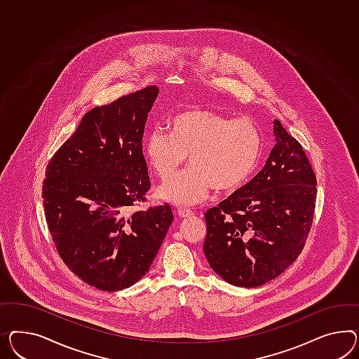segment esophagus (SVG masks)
<instances>
[{"instance_id": "obj_1", "label": "esophagus", "mask_w": 359, "mask_h": 359, "mask_svg": "<svg viewBox=\"0 0 359 359\" xmlns=\"http://www.w3.org/2000/svg\"><path fill=\"white\" fill-rule=\"evenodd\" d=\"M176 213H177V215H179L180 218H188V217H192V215H194V212H192L191 209H183V208H179Z\"/></svg>"}]
</instances>
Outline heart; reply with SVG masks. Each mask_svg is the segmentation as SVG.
<instances>
[{
    "label": "heart",
    "mask_w": 359,
    "mask_h": 359,
    "mask_svg": "<svg viewBox=\"0 0 359 359\" xmlns=\"http://www.w3.org/2000/svg\"><path fill=\"white\" fill-rule=\"evenodd\" d=\"M171 135L151 130L145 140L149 165L158 177L168 180L182 165L187 172L162 185L161 198L176 205L203 201L213 188L230 192L247 182L260 161L262 136L248 118L226 116L217 111L194 108L172 117Z\"/></svg>",
    "instance_id": "obj_1"
}]
</instances>
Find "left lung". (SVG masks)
Listing matches in <instances>:
<instances>
[{"mask_svg":"<svg viewBox=\"0 0 359 359\" xmlns=\"http://www.w3.org/2000/svg\"><path fill=\"white\" fill-rule=\"evenodd\" d=\"M276 145L262 171L205 213L204 253L223 280L257 287L298 259L316 205V176L301 144L274 120Z\"/></svg>","mask_w":359,"mask_h":359,"instance_id":"1","label":"left lung"}]
</instances>
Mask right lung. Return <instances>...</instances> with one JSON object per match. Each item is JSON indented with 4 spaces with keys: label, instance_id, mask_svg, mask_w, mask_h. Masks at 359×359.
I'll use <instances>...</instances> for the list:
<instances>
[{
    "label": "right lung",
    "instance_id": "1",
    "mask_svg": "<svg viewBox=\"0 0 359 359\" xmlns=\"http://www.w3.org/2000/svg\"><path fill=\"white\" fill-rule=\"evenodd\" d=\"M158 91L146 86L90 109L46 168L43 204L58 256L99 290L141 280L174 219L168 204L130 213L151 185L142 137Z\"/></svg>",
    "mask_w": 359,
    "mask_h": 359
}]
</instances>
